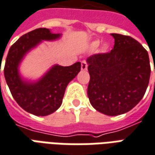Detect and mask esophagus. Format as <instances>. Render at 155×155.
<instances>
[{
	"label": "esophagus",
	"mask_w": 155,
	"mask_h": 155,
	"mask_svg": "<svg viewBox=\"0 0 155 155\" xmlns=\"http://www.w3.org/2000/svg\"><path fill=\"white\" fill-rule=\"evenodd\" d=\"M87 67H88V64H87L86 61H85V60H83V61L81 62V70H87Z\"/></svg>",
	"instance_id": "obj_1"
}]
</instances>
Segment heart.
I'll use <instances>...</instances> for the list:
<instances>
[{
    "label": "heart",
    "instance_id": "1",
    "mask_svg": "<svg viewBox=\"0 0 155 155\" xmlns=\"http://www.w3.org/2000/svg\"><path fill=\"white\" fill-rule=\"evenodd\" d=\"M97 45H98V44H97V43H95V44H93V47H97Z\"/></svg>",
    "mask_w": 155,
    "mask_h": 155
}]
</instances>
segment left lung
Here are the masks:
<instances>
[{
  "mask_svg": "<svg viewBox=\"0 0 155 155\" xmlns=\"http://www.w3.org/2000/svg\"><path fill=\"white\" fill-rule=\"evenodd\" d=\"M111 35L115 39L111 52L86 59L90 74L87 95L96 111L117 116L132 110L141 101L151 70L149 54L137 40L117 33Z\"/></svg>",
  "mask_w": 155,
  "mask_h": 155,
  "instance_id": "obj_1",
  "label": "left lung"
}]
</instances>
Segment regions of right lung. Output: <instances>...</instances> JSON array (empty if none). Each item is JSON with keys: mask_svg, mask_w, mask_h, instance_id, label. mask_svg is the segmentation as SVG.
<instances>
[{"mask_svg": "<svg viewBox=\"0 0 155 155\" xmlns=\"http://www.w3.org/2000/svg\"><path fill=\"white\" fill-rule=\"evenodd\" d=\"M61 35L48 28L35 29L17 40L6 57L4 75L10 91L17 104L33 115L44 117L58 110L67 85L81 71V63L77 62L70 66L54 64L38 81L24 79L20 74L19 66L28 52L43 41H54Z\"/></svg>", "mask_w": 155, "mask_h": 155, "instance_id": "1", "label": "right lung"}]
</instances>
